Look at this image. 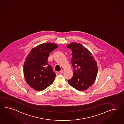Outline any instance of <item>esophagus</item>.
I'll return each mask as SVG.
<instances>
[{
  "instance_id": "esophagus-1",
  "label": "esophagus",
  "mask_w": 124,
  "mask_h": 124,
  "mask_svg": "<svg viewBox=\"0 0 124 124\" xmlns=\"http://www.w3.org/2000/svg\"><path fill=\"white\" fill-rule=\"evenodd\" d=\"M63 70H61V71H60L59 72V74H62V73H63Z\"/></svg>"
}]
</instances>
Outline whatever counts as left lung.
<instances>
[{
  "label": "left lung",
  "instance_id": "obj_1",
  "mask_svg": "<svg viewBox=\"0 0 124 124\" xmlns=\"http://www.w3.org/2000/svg\"><path fill=\"white\" fill-rule=\"evenodd\" d=\"M67 47L72 50L71 64L73 76L68 83L79 91H84L94 82L97 73V63L92 54L83 45L72 43Z\"/></svg>",
  "mask_w": 124,
  "mask_h": 124
}]
</instances>
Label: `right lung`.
Masks as SVG:
<instances>
[{"label":"right lung","instance_id":"add662e5","mask_svg":"<svg viewBox=\"0 0 124 124\" xmlns=\"http://www.w3.org/2000/svg\"><path fill=\"white\" fill-rule=\"evenodd\" d=\"M58 47L54 43L39 45L29 53L23 66L25 81L29 85L36 91H42L50 85L56 74L48 64V56Z\"/></svg>","mask_w":124,"mask_h":124}]
</instances>
